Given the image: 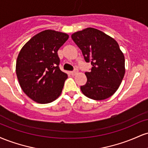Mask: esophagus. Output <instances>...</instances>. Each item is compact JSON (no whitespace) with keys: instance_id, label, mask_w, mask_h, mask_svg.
I'll list each match as a JSON object with an SVG mask.
<instances>
[{"instance_id":"esophagus-1","label":"esophagus","mask_w":148,"mask_h":148,"mask_svg":"<svg viewBox=\"0 0 148 148\" xmlns=\"http://www.w3.org/2000/svg\"><path fill=\"white\" fill-rule=\"evenodd\" d=\"M77 72H78V69L76 67V68L74 69V70L72 71V72H71V74H72V75H75V74H76Z\"/></svg>"}]
</instances>
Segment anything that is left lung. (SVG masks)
Instances as JSON below:
<instances>
[{
    "label": "left lung",
    "mask_w": 148,
    "mask_h": 148,
    "mask_svg": "<svg viewBox=\"0 0 148 148\" xmlns=\"http://www.w3.org/2000/svg\"><path fill=\"white\" fill-rule=\"evenodd\" d=\"M73 41L82 51L86 62H91L86 72L87 82L81 86L84 95L103 100L118 89L125 73V56L118 42L100 30L88 28L72 35Z\"/></svg>",
    "instance_id": "8db88e82"
}]
</instances>
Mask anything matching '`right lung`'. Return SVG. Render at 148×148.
<instances>
[{
	"label": "right lung",
	"instance_id": "right-lung-1",
	"mask_svg": "<svg viewBox=\"0 0 148 148\" xmlns=\"http://www.w3.org/2000/svg\"><path fill=\"white\" fill-rule=\"evenodd\" d=\"M61 32L46 30L22 47L16 64L21 89L33 101L50 103L60 95L67 74L59 67L58 49L68 40Z\"/></svg>",
	"mask_w": 148,
	"mask_h": 148
}]
</instances>
